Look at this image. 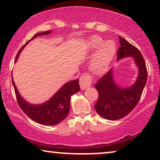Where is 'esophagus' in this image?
I'll return each mask as SVG.
<instances>
[{"label": "esophagus", "instance_id": "esophagus-1", "mask_svg": "<svg viewBox=\"0 0 160 160\" xmlns=\"http://www.w3.org/2000/svg\"><path fill=\"white\" fill-rule=\"evenodd\" d=\"M92 78L89 74L84 73L80 76V85L82 90H85V88L90 87L92 84Z\"/></svg>", "mask_w": 160, "mask_h": 160}]
</instances>
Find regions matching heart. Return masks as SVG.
Returning <instances> with one entry per match:
<instances>
[{
  "mask_svg": "<svg viewBox=\"0 0 160 160\" xmlns=\"http://www.w3.org/2000/svg\"><path fill=\"white\" fill-rule=\"evenodd\" d=\"M88 52L97 50L90 62V69L95 74H100L107 70L116 51V45L112 40L104 42L102 38L93 35L86 43Z\"/></svg>",
  "mask_w": 160,
  "mask_h": 160,
  "instance_id": "b5f03b06",
  "label": "heart"
}]
</instances>
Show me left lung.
I'll list each match as a JSON object with an SVG mask.
<instances>
[{"label":"left lung","instance_id":"obj_1","mask_svg":"<svg viewBox=\"0 0 160 160\" xmlns=\"http://www.w3.org/2000/svg\"><path fill=\"white\" fill-rule=\"evenodd\" d=\"M120 47L118 50V61L131 57L135 60L139 72L133 85L122 88L115 82L112 68L98 81L95 88L98 99L95 105L96 112L109 120H117L128 115L138 105L148 79L145 62L138 48L119 35Z\"/></svg>","mask_w":160,"mask_h":160}]
</instances>
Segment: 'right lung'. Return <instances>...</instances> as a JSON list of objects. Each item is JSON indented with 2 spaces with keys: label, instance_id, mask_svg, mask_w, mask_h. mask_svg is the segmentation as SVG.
Masks as SVG:
<instances>
[{
  "label": "right lung",
  "instance_id": "obj_1",
  "mask_svg": "<svg viewBox=\"0 0 160 160\" xmlns=\"http://www.w3.org/2000/svg\"><path fill=\"white\" fill-rule=\"evenodd\" d=\"M51 30H48V31L35 34L21 48L16 55L15 62L17 61L22 50L30 40L34 39L37 36L51 33ZM12 82L15 92H16L18 103L21 110L31 120L43 125H55L65 120L70 111L71 96L74 95L75 93L78 92L80 90L79 80L76 79L75 80H71L63 85L62 88H60V90L47 102L40 104V105H33V104L28 102L21 97L18 91L13 80H12Z\"/></svg>",
  "mask_w": 160,
  "mask_h": 160
}]
</instances>
